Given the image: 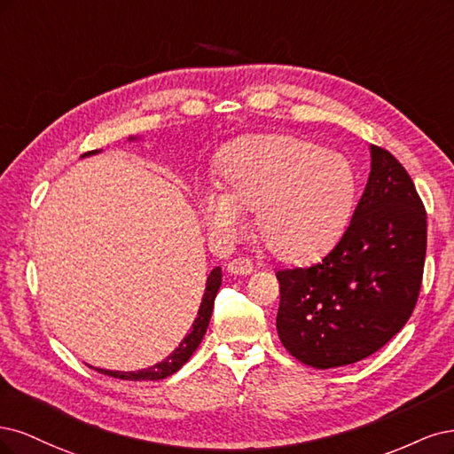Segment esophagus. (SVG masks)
<instances>
[{
  "mask_svg": "<svg viewBox=\"0 0 454 454\" xmlns=\"http://www.w3.org/2000/svg\"><path fill=\"white\" fill-rule=\"evenodd\" d=\"M254 271V266L251 260L245 258H233L228 264V273L230 275H251Z\"/></svg>",
  "mask_w": 454,
  "mask_h": 454,
  "instance_id": "1",
  "label": "esophagus"
}]
</instances>
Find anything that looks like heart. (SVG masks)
<instances>
[{
  "label": "heart",
  "instance_id": "obj_1",
  "mask_svg": "<svg viewBox=\"0 0 454 454\" xmlns=\"http://www.w3.org/2000/svg\"><path fill=\"white\" fill-rule=\"evenodd\" d=\"M221 188L203 186L200 209L218 238H236L243 213H256V231L271 254L286 262L326 253L348 224L356 173L341 153L294 136L258 134L223 153Z\"/></svg>",
  "mask_w": 454,
  "mask_h": 454
}]
</instances>
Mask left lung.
<instances>
[{"mask_svg": "<svg viewBox=\"0 0 454 454\" xmlns=\"http://www.w3.org/2000/svg\"><path fill=\"white\" fill-rule=\"evenodd\" d=\"M368 184L343 238L311 268L277 271V333L317 370L377 353L411 317L427 256V211L403 166L370 145Z\"/></svg>", "mask_w": 454, "mask_h": 454, "instance_id": "1", "label": "left lung"}]
</instances>
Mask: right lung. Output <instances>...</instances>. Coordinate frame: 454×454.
I'll use <instances>...</instances> for the list:
<instances>
[{
	"instance_id": "1",
	"label": "right lung",
	"mask_w": 454,
	"mask_h": 454,
	"mask_svg": "<svg viewBox=\"0 0 454 454\" xmlns=\"http://www.w3.org/2000/svg\"><path fill=\"white\" fill-rule=\"evenodd\" d=\"M137 137H129L128 141H136ZM101 151H90V153H84L81 158L84 156H92L98 154ZM223 285V270L221 266H216L209 277H207V283H206V292H203V298L200 303V309H198V317L194 318L192 328L184 335L183 341L179 343V347L173 350V353L164 358L162 362H158L151 368H145L139 372H113V370H101L96 368L99 373L109 375V377H116V379H124V381H160V379H166L169 375H173L175 372H179L183 365L188 362V358L194 355V350L198 348V345L201 343L203 335L207 332L209 326V320H211V313H213V305H215V298H216V292Z\"/></svg>"
}]
</instances>
